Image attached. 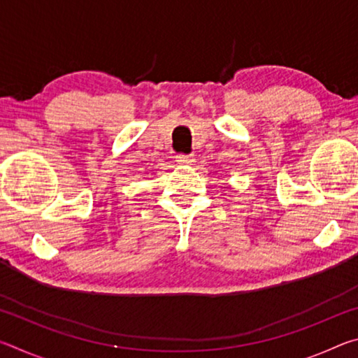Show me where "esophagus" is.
Listing matches in <instances>:
<instances>
[{"label": "esophagus", "mask_w": 358, "mask_h": 358, "mask_svg": "<svg viewBox=\"0 0 358 358\" xmlns=\"http://www.w3.org/2000/svg\"><path fill=\"white\" fill-rule=\"evenodd\" d=\"M175 159H177L178 164H191V162H194V155H177Z\"/></svg>", "instance_id": "obj_1"}]
</instances>
